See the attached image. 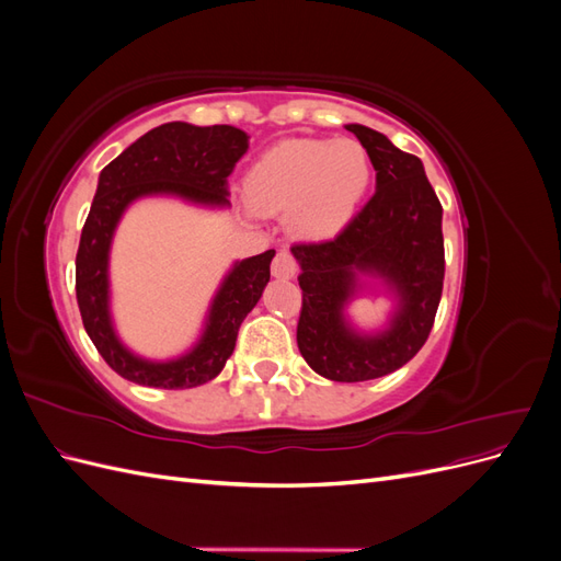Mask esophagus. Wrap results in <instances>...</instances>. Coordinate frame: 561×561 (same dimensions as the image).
Returning a JSON list of instances; mask_svg holds the SVG:
<instances>
[{
	"label": "esophagus",
	"instance_id": "1",
	"mask_svg": "<svg viewBox=\"0 0 561 561\" xmlns=\"http://www.w3.org/2000/svg\"><path fill=\"white\" fill-rule=\"evenodd\" d=\"M271 274H274L276 278H283V280L295 278L297 262H295L293 254L287 252V250H280L276 257H274V262H271Z\"/></svg>",
	"mask_w": 561,
	"mask_h": 561
}]
</instances>
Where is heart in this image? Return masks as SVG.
Returning <instances> with one entry per match:
<instances>
[{
	"label": "heart",
	"instance_id": "b5f03b06",
	"mask_svg": "<svg viewBox=\"0 0 561 561\" xmlns=\"http://www.w3.org/2000/svg\"><path fill=\"white\" fill-rule=\"evenodd\" d=\"M371 182V161L358 140H285L250 165L245 203L257 215H283L301 241H325L358 210Z\"/></svg>",
	"mask_w": 561,
	"mask_h": 561
}]
</instances>
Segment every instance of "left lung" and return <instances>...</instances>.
Returning <instances> with one entry per match:
<instances>
[{"label":"left lung","instance_id":"obj_1","mask_svg":"<svg viewBox=\"0 0 561 561\" xmlns=\"http://www.w3.org/2000/svg\"><path fill=\"white\" fill-rule=\"evenodd\" d=\"M377 171V192L346 229L325 243L293 245L301 268L297 346L330 381H367L410 363L426 344L443 297V206L421 159L383 133L348 124ZM381 284L394 311L381 331H360L345 309Z\"/></svg>","mask_w":561,"mask_h":561}]
</instances>
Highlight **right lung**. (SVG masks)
<instances>
[{
    "label": "right lung",
    "instance_id": "1",
    "mask_svg": "<svg viewBox=\"0 0 561 561\" xmlns=\"http://www.w3.org/2000/svg\"><path fill=\"white\" fill-rule=\"evenodd\" d=\"M248 133L233 126L171 122L126 147L98 178L77 250V304L83 328L105 363L149 388H194L215 379L231 358L243 318L260 301L276 250L233 262L219 283L196 342L182 355L149 360L130 351L112 318L110 252L114 231L135 201L171 196L198 208H229V175L248 151Z\"/></svg>",
    "mask_w": 561,
    "mask_h": 561
}]
</instances>
